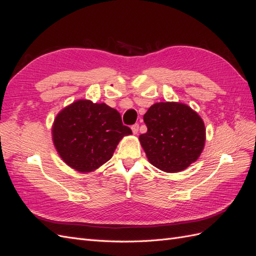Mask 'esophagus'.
Listing matches in <instances>:
<instances>
[{"mask_svg":"<svg viewBox=\"0 0 256 256\" xmlns=\"http://www.w3.org/2000/svg\"><path fill=\"white\" fill-rule=\"evenodd\" d=\"M131 130H132L134 134H136L138 132V124H134V126H131Z\"/></svg>","mask_w":256,"mask_h":256,"instance_id":"esophagus-1","label":"esophagus"}]
</instances>
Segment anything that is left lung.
Segmentation results:
<instances>
[{
    "label": "left lung",
    "instance_id": "left-lung-1",
    "mask_svg": "<svg viewBox=\"0 0 256 256\" xmlns=\"http://www.w3.org/2000/svg\"><path fill=\"white\" fill-rule=\"evenodd\" d=\"M147 132L138 140L150 164L166 173L190 166L202 154L206 128L202 118L182 102L154 104L144 114Z\"/></svg>",
    "mask_w": 256,
    "mask_h": 256
}]
</instances>
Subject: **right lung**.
I'll return each mask as SVG.
<instances>
[{"mask_svg":"<svg viewBox=\"0 0 256 256\" xmlns=\"http://www.w3.org/2000/svg\"><path fill=\"white\" fill-rule=\"evenodd\" d=\"M131 134L115 109L86 99L65 106L52 125V140L60 157L80 173L92 172L104 164L122 138Z\"/></svg>","mask_w":256,"mask_h":256,"instance_id":"add662e5","label":"right lung"}]
</instances>
